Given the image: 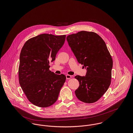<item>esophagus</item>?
Masks as SVG:
<instances>
[{
  "instance_id": "1",
  "label": "esophagus",
  "mask_w": 133,
  "mask_h": 133,
  "mask_svg": "<svg viewBox=\"0 0 133 133\" xmlns=\"http://www.w3.org/2000/svg\"><path fill=\"white\" fill-rule=\"evenodd\" d=\"M66 79H70L72 78V76L69 75H66Z\"/></svg>"
}]
</instances>
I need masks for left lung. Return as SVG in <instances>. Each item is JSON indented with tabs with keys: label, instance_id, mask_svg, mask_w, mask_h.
Returning a JSON list of instances; mask_svg holds the SVG:
<instances>
[{
	"label": "left lung",
	"instance_id": "obj_1",
	"mask_svg": "<svg viewBox=\"0 0 133 133\" xmlns=\"http://www.w3.org/2000/svg\"><path fill=\"white\" fill-rule=\"evenodd\" d=\"M78 62L86 69L85 76L75 77L79 82L75 93L86 103L98 101L111 84L113 60L103 39L93 32H78L66 37Z\"/></svg>",
	"mask_w": 133,
	"mask_h": 133
}]
</instances>
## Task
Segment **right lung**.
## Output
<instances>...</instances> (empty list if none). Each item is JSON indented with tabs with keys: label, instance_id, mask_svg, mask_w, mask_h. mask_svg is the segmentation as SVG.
<instances>
[{
	"label": "right lung",
	"instance_id": "add662e5",
	"mask_svg": "<svg viewBox=\"0 0 133 133\" xmlns=\"http://www.w3.org/2000/svg\"><path fill=\"white\" fill-rule=\"evenodd\" d=\"M65 38V35L40 34L27 41L21 49L19 84L28 100L36 106L47 107L56 102L65 82V75L49 69Z\"/></svg>",
	"mask_w": 133,
	"mask_h": 133
}]
</instances>
